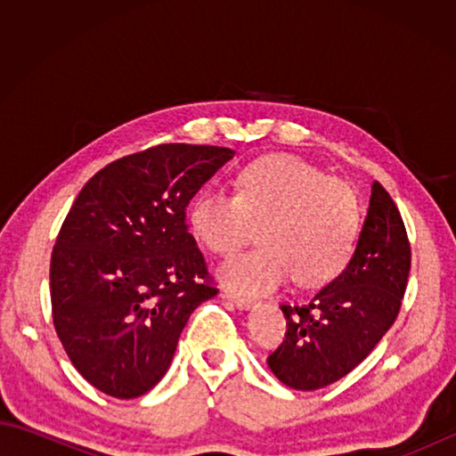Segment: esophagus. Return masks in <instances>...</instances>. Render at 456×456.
Here are the masks:
<instances>
[{
  "label": "esophagus",
  "mask_w": 456,
  "mask_h": 456,
  "mask_svg": "<svg viewBox=\"0 0 456 456\" xmlns=\"http://www.w3.org/2000/svg\"><path fill=\"white\" fill-rule=\"evenodd\" d=\"M225 297L227 299H231V302H233L237 307H240V309H248L250 305H253L256 299L255 297H250V296H240V294H233V292H225Z\"/></svg>",
  "instance_id": "esophagus-1"
}]
</instances>
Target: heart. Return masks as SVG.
<instances>
[{"mask_svg":"<svg viewBox=\"0 0 456 456\" xmlns=\"http://www.w3.org/2000/svg\"><path fill=\"white\" fill-rule=\"evenodd\" d=\"M188 219L213 255H231L260 229L263 247L219 268L225 286L255 294L292 274L299 286L331 282L353 256L362 206L351 183L289 154H268L237 172L235 193H200Z\"/></svg>","mask_w":456,"mask_h":456,"instance_id":"obj_1","label":"heart"}]
</instances>
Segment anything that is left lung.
I'll return each mask as SVG.
<instances>
[{
    "instance_id": "8db88e82",
    "label": "left lung",
    "mask_w": 456,
    "mask_h": 456,
    "mask_svg": "<svg viewBox=\"0 0 456 456\" xmlns=\"http://www.w3.org/2000/svg\"><path fill=\"white\" fill-rule=\"evenodd\" d=\"M411 247L403 219L380 182L351 263L305 304H282L286 338L266 358L280 382L319 390L341 380L380 343L400 314Z\"/></svg>"
}]
</instances>
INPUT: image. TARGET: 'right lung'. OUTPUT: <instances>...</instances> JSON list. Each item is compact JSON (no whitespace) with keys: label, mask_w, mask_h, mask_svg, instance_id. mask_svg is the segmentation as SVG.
I'll use <instances>...</instances> for the list:
<instances>
[{"label":"right lung","mask_w":456,"mask_h":456,"mask_svg":"<svg viewBox=\"0 0 456 456\" xmlns=\"http://www.w3.org/2000/svg\"><path fill=\"white\" fill-rule=\"evenodd\" d=\"M233 151L157 144L94 174L51 256L54 331L94 388L131 400L167 374L182 329L216 280L186 208Z\"/></svg>","instance_id":"add662e5"}]
</instances>
